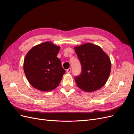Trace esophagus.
<instances>
[{"label":"esophagus","mask_w":134,"mask_h":134,"mask_svg":"<svg viewBox=\"0 0 134 134\" xmlns=\"http://www.w3.org/2000/svg\"><path fill=\"white\" fill-rule=\"evenodd\" d=\"M71 72V68H69L68 69H67V70H66V72L67 73H70Z\"/></svg>","instance_id":"obj_1"}]
</instances>
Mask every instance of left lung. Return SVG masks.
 I'll return each mask as SVG.
<instances>
[{"mask_svg": "<svg viewBox=\"0 0 134 134\" xmlns=\"http://www.w3.org/2000/svg\"><path fill=\"white\" fill-rule=\"evenodd\" d=\"M81 65L80 75L74 77L77 86L85 91L100 89L107 81L111 70V62L99 46L86 43L75 48Z\"/></svg>", "mask_w": 134, "mask_h": 134, "instance_id": "left-lung-1", "label": "left lung"}]
</instances>
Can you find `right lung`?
I'll return each mask as SVG.
<instances>
[{
  "label": "right lung",
  "mask_w": 134,
  "mask_h": 134,
  "mask_svg": "<svg viewBox=\"0 0 134 134\" xmlns=\"http://www.w3.org/2000/svg\"><path fill=\"white\" fill-rule=\"evenodd\" d=\"M60 47L50 42L35 46L27 53L24 71L27 80L35 89L49 91L59 85L65 70L57 56Z\"/></svg>",
  "instance_id": "right-lung-1"
}]
</instances>
